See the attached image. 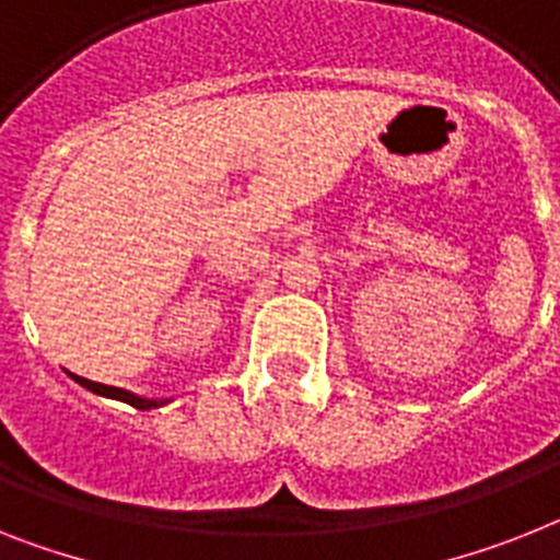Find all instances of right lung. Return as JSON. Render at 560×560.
Listing matches in <instances>:
<instances>
[{"instance_id": "add662e5", "label": "right lung", "mask_w": 560, "mask_h": 560, "mask_svg": "<svg viewBox=\"0 0 560 560\" xmlns=\"http://www.w3.org/2000/svg\"><path fill=\"white\" fill-rule=\"evenodd\" d=\"M73 375V373H70ZM82 387H88L91 393H98V396H107V398H119V401L130 404V407H136V410H150V407H159L162 401H150V398H139L133 396V393H128V389H119V387H107V384H98V382H91V378H82V375H73Z\"/></svg>"}]
</instances>
